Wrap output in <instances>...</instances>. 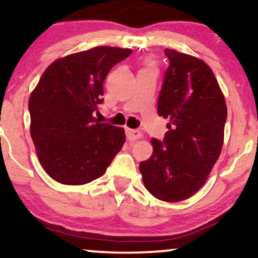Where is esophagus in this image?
Returning <instances> with one entry per match:
<instances>
[{"label": "esophagus", "mask_w": 258, "mask_h": 258, "mask_svg": "<svg viewBox=\"0 0 258 258\" xmlns=\"http://www.w3.org/2000/svg\"><path fill=\"white\" fill-rule=\"evenodd\" d=\"M142 132L137 131V130H126V137L128 142H133V140H137L139 138H142Z\"/></svg>", "instance_id": "esophagus-1"}]
</instances>
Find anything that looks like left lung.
<instances>
[{"label":"left lung","mask_w":258,"mask_h":258,"mask_svg":"<svg viewBox=\"0 0 258 258\" xmlns=\"http://www.w3.org/2000/svg\"><path fill=\"white\" fill-rule=\"evenodd\" d=\"M170 66L158 98V114L169 119L163 142L139 164L147 191L174 203L194 196L207 181L221 154L226 104L214 72L204 61L165 49Z\"/></svg>","instance_id":"left-lung-1"}]
</instances>
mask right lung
I'll return each mask as SVG.
<instances>
[{
  "label": "right lung",
  "instance_id": "add662e5",
  "mask_svg": "<svg viewBox=\"0 0 258 258\" xmlns=\"http://www.w3.org/2000/svg\"><path fill=\"white\" fill-rule=\"evenodd\" d=\"M132 53L99 46L57 59L30 94V136L44 171L64 185H84L106 172L125 143V131L98 122L111 68Z\"/></svg>",
  "mask_w": 258,
  "mask_h": 258
}]
</instances>
